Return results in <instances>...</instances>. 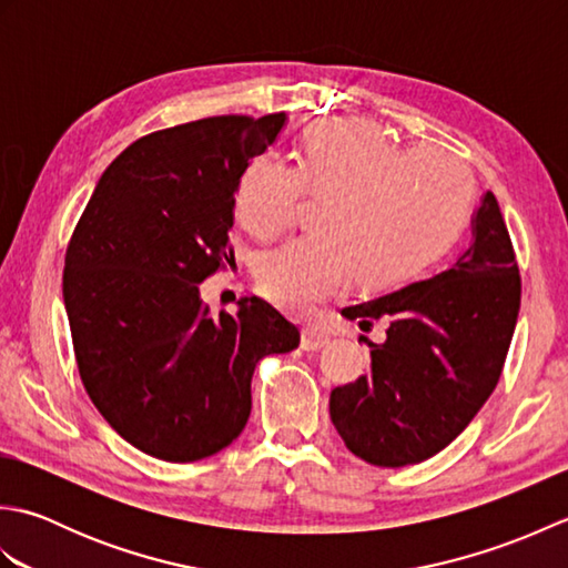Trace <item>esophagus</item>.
Returning a JSON list of instances; mask_svg holds the SVG:
<instances>
[{"label":"esophagus","mask_w":568,"mask_h":568,"mask_svg":"<svg viewBox=\"0 0 568 568\" xmlns=\"http://www.w3.org/2000/svg\"><path fill=\"white\" fill-rule=\"evenodd\" d=\"M327 342H329V336L324 332L312 329V327L303 329V348H305V352H317V348H322Z\"/></svg>","instance_id":"1"}]
</instances>
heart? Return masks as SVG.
Here are the masks:
<instances>
[{
	"instance_id": "1",
	"label": "heart",
	"mask_w": 568,
	"mask_h": 568,
	"mask_svg": "<svg viewBox=\"0 0 568 568\" xmlns=\"http://www.w3.org/2000/svg\"><path fill=\"white\" fill-rule=\"evenodd\" d=\"M307 192L332 195L324 232L303 234L258 261L261 293L277 307L310 315L354 275L364 287L405 283L444 256L474 210L476 183L456 153L403 149L361 119H324L303 131L295 165L268 151L241 173L234 216L256 241L295 222Z\"/></svg>"
}]
</instances>
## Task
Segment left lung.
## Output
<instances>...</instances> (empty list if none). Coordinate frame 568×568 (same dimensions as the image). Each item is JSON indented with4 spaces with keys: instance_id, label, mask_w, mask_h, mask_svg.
<instances>
[{
    "instance_id": "obj_1",
    "label": "left lung",
    "mask_w": 568,
    "mask_h": 568,
    "mask_svg": "<svg viewBox=\"0 0 568 568\" xmlns=\"http://www.w3.org/2000/svg\"><path fill=\"white\" fill-rule=\"evenodd\" d=\"M520 268L493 192L474 216V241L452 268L342 315L371 327V371L334 388L329 415L346 449L383 468L419 464L462 434L496 390L520 312Z\"/></svg>"
}]
</instances>
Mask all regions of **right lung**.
<instances>
[{
  "label": "right lung",
  "mask_w": 568,
  "mask_h": 568,
  "mask_svg": "<svg viewBox=\"0 0 568 568\" xmlns=\"http://www.w3.org/2000/svg\"><path fill=\"white\" fill-rule=\"evenodd\" d=\"M285 114L207 116L153 131L102 173L70 236L63 297L84 390L143 454L171 464L232 444L251 376L300 332L261 297L212 315L200 283L236 268L229 229L241 173Z\"/></svg>",
  "instance_id": "add662e5"
}]
</instances>
